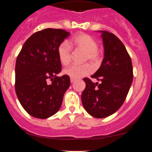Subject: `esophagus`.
<instances>
[{
    "mask_svg": "<svg viewBox=\"0 0 152 152\" xmlns=\"http://www.w3.org/2000/svg\"><path fill=\"white\" fill-rule=\"evenodd\" d=\"M70 80H71V83H74L75 81V79H74V78H72V77H71V79H70Z\"/></svg>",
    "mask_w": 152,
    "mask_h": 152,
    "instance_id": "esophagus-1",
    "label": "esophagus"
}]
</instances>
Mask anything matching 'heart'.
I'll use <instances>...</instances> for the list:
<instances>
[{
    "label": "heart",
    "instance_id": "1",
    "mask_svg": "<svg viewBox=\"0 0 152 152\" xmlns=\"http://www.w3.org/2000/svg\"><path fill=\"white\" fill-rule=\"evenodd\" d=\"M71 46L75 50L84 52L83 61H89L94 66H98L101 63L102 55L97 49V42L92 36L86 33H78L72 38ZM69 44L62 42L57 48V55L59 61L63 65H68L72 58V51ZM92 72V67L88 63L81 64H72L64 69L63 73L70 77L77 79L87 76Z\"/></svg>",
    "mask_w": 152,
    "mask_h": 152
}]
</instances>
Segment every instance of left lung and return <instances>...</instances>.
<instances>
[{
    "label": "left lung",
    "mask_w": 152,
    "mask_h": 152,
    "mask_svg": "<svg viewBox=\"0 0 152 152\" xmlns=\"http://www.w3.org/2000/svg\"><path fill=\"white\" fill-rule=\"evenodd\" d=\"M102 33L104 58L92 78H84L86 88L81 101L86 111L95 118H105L120 108L128 94L133 79L132 60L117 36L107 31Z\"/></svg>",
    "instance_id": "1"
}]
</instances>
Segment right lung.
Here are the masks:
<instances>
[{
    "label": "right lung",
    "instance_id": "obj_1",
    "mask_svg": "<svg viewBox=\"0 0 152 152\" xmlns=\"http://www.w3.org/2000/svg\"><path fill=\"white\" fill-rule=\"evenodd\" d=\"M69 36L61 29L36 32L25 42L17 56L16 94L24 110L33 117L46 119L61 107L71 82L68 75L56 76L61 71L57 48Z\"/></svg>",
    "mask_w": 152,
    "mask_h": 152
}]
</instances>
